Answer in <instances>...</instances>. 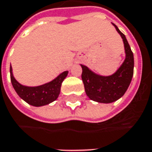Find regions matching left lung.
Here are the masks:
<instances>
[{
  "label": "left lung",
  "instance_id": "1",
  "mask_svg": "<svg viewBox=\"0 0 152 152\" xmlns=\"http://www.w3.org/2000/svg\"><path fill=\"white\" fill-rule=\"evenodd\" d=\"M114 26L121 34L126 50V59L121 68L112 76H102L95 75L84 65H81L85 92L89 99L97 102L111 103L120 99L127 90L133 76V53L126 36L115 25Z\"/></svg>",
  "mask_w": 152,
  "mask_h": 152
}]
</instances>
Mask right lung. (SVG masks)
I'll return each mask as SVG.
<instances>
[{
    "instance_id": "right-lung-1",
    "label": "right lung",
    "mask_w": 152,
    "mask_h": 152,
    "mask_svg": "<svg viewBox=\"0 0 152 152\" xmlns=\"http://www.w3.org/2000/svg\"><path fill=\"white\" fill-rule=\"evenodd\" d=\"M67 75L68 71H64L48 83L38 87H26L15 80L12 73V67L10 66L11 83L16 93L26 102L34 107L45 106L57 100L60 94L62 83Z\"/></svg>"
}]
</instances>
